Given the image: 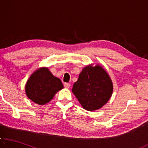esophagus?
Segmentation results:
<instances>
[{"label":"esophagus","instance_id":"1","mask_svg":"<svg viewBox=\"0 0 148 148\" xmlns=\"http://www.w3.org/2000/svg\"><path fill=\"white\" fill-rule=\"evenodd\" d=\"M64 87L66 88H69L70 87V84L67 83H64Z\"/></svg>","mask_w":148,"mask_h":148}]
</instances>
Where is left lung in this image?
Segmentation results:
<instances>
[{"label": "left lung", "mask_w": 148, "mask_h": 148, "mask_svg": "<svg viewBox=\"0 0 148 148\" xmlns=\"http://www.w3.org/2000/svg\"><path fill=\"white\" fill-rule=\"evenodd\" d=\"M112 91L113 84L110 76L99 64L84 67L72 88L82 107L88 111L101 108L110 99Z\"/></svg>", "instance_id": "left-lung-1"}]
</instances>
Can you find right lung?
I'll return each mask as SVG.
<instances>
[{"mask_svg": "<svg viewBox=\"0 0 148 148\" xmlns=\"http://www.w3.org/2000/svg\"><path fill=\"white\" fill-rule=\"evenodd\" d=\"M63 88L60 79L53 75L48 67H43L36 69L29 77L25 85V91L32 101L44 105Z\"/></svg>", "mask_w": 148, "mask_h": 148, "instance_id": "right-lung-1", "label": "right lung"}]
</instances>
